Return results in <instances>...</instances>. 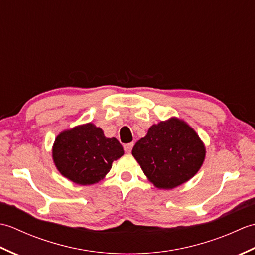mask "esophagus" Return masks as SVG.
<instances>
[{
    "mask_svg": "<svg viewBox=\"0 0 255 255\" xmlns=\"http://www.w3.org/2000/svg\"><path fill=\"white\" fill-rule=\"evenodd\" d=\"M132 147H133V142L125 144V145H124V149H125V151H126L127 153H130V152H131V150H132Z\"/></svg>",
    "mask_w": 255,
    "mask_h": 255,
    "instance_id": "esophagus-1",
    "label": "esophagus"
}]
</instances>
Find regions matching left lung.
Returning <instances> with one entry per match:
<instances>
[{"instance_id":"obj_1","label":"left lung","mask_w":255,"mask_h":255,"mask_svg":"<svg viewBox=\"0 0 255 255\" xmlns=\"http://www.w3.org/2000/svg\"><path fill=\"white\" fill-rule=\"evenodd\" d=\"M132 155L144 175L159 189H172L196 174L206 148L203 140L181 118L171 117L149 128L133 145Z\"/></svg>"}]
</instances>
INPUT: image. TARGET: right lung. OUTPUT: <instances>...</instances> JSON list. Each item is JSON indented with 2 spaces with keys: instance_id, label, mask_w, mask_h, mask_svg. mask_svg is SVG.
Masks as SVG:
<instances>
[{
  "instance_id": "add662e5",
  "label": "right lung",
  "mask_w": 255,
  "mask_h": 255,
  "mask_svg": "<svg viewBox=\"0 0 255 255\" xmlns=\"http://www.w3.org/2000/svg\"><path fill=\"white\" fill-rule=\"evenodd\" d=\"M124 155L116 138H106L94 124L86 123L66 129L52 145V160L61 175L79 185L99 183Z\"/></svg>"
}]
</instances>
